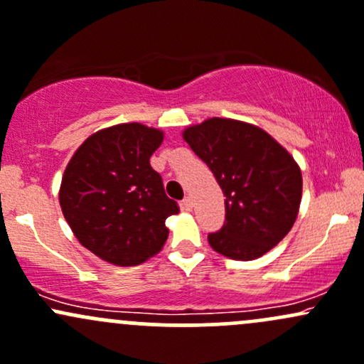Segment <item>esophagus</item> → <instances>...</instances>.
I'll list each match as a JSON object with an SVG mask.
<instances>
[{
  "mask_svg": "<svg viewBox=\"0 0 364 364\" xmlns=\"http://www.w3.org/2000/svg\"><path fill=\"white\" fill-rule=\"evenodd\" d=\"M182 208L187 210V212H191V210H193V199H191V198L183 199V201H182Z\"/></svg>",
  "mask_w": 364,
  "mask_h": 364,
  "instance_id": "esophagus-1",
  "label": "esophagus"
}]
</instances>
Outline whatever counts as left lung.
I'll return each instance as SVG.
<instances>
[{
	"label": "left lung",
	"mask_w": 364,
	"mask_h": 364,
	"mask_svg": "<svg viewBox=\"0 0 364 364\" xmlns=\"http://www.w3.org/2000/svg\"><path fill=\"white\" fill-rule=\"evenodd\" d=\"M182 139L208 165L225 203V222L208 234L217 253L255 260L290 232L302 199V171L293 156L262 128L210 118L191 124Z\"/></svg>",
	"instance_id": "8db88e82"
}]
</instances>
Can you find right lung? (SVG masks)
<instances>
[{"instance_id": "1", "label": "right lung", "mask_w": 364, "mask_h": 364, "mask_svg": "<svg viewBox=\"0 0 364 364\" xmlns=\"http://www.w3.org/2000/svg\"><path fill=\"white\" fill-rule=\"evenodd\" d=\"M163 136L142 123L102 128L65 166L58 191L62 213L76 240L104 262L132 267L166 243L165 220L178 206L149 163Z\"/></svg>"}]
</instances>
